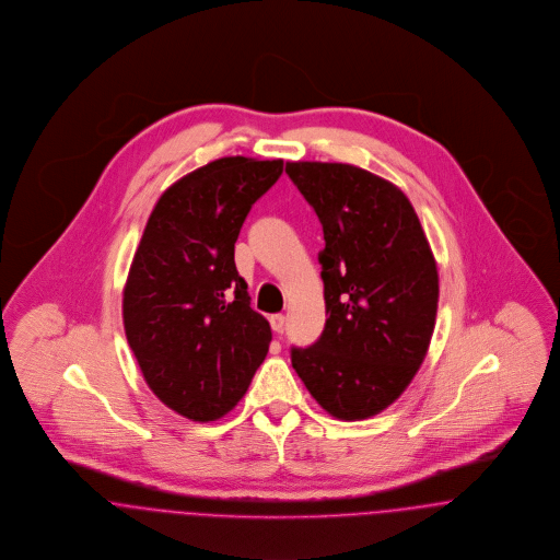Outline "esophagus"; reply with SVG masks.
I'll return each instance as SVG.
<instances>
[{
  "label": "esophagus",
  "mask_w": 560,
  "mask_h": 560,
  "mask_svg": "<svg viewBox=\"0 0 560 560\" xmlns=\"http://www.w3.org/2000/svg\"><path fill=\"white\" fill-rule=\"evenodd\" d=\"M269 324H271L273 332H282V330H284V324H287V318H284L282 314H276V316L269 318Z\"/></svg>",
  "instance_id": "esophagus-1"
}]
</instances>
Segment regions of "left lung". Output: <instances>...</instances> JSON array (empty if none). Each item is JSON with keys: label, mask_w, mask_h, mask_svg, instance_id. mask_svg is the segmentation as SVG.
<instances>
[{"label": "left lung", "mask_w": 560, "mask_h": 560, "mask_svg": "<svg viewBox=\"0 0 560 560\" xmlns=\"http://www.w3.org/2000/svg\"><path fill=\"white\" fill-rule=\"evenodd\" d=\"M324 232L326 324L293 348L296 375L324 411L355 421L387 409L412 382L434 332L439 269L409 198L337 162H287Z\"/></svg>", "instance_id": "left-lung-1"}]
</instances>
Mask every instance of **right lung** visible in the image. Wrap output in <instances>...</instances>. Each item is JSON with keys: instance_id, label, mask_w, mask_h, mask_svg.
<instances>
[{"instance_id": "right-lung-1", "label": "right lung", "mask_w": 560, "mask_h": 560, "mask_svg": "<svg viewBox=\"0 0 560 560\" xmlns=\"http://www.w3.org/2000/svg\"><path fill=\"white\" fill-rule=\"evenodd\" d=\"M282 160L232 155L158 200L124 287V330L149 389L191 421L232 411L266 360L271 328L234 261L242 223Z\"/></svg>"}]
</instances>
